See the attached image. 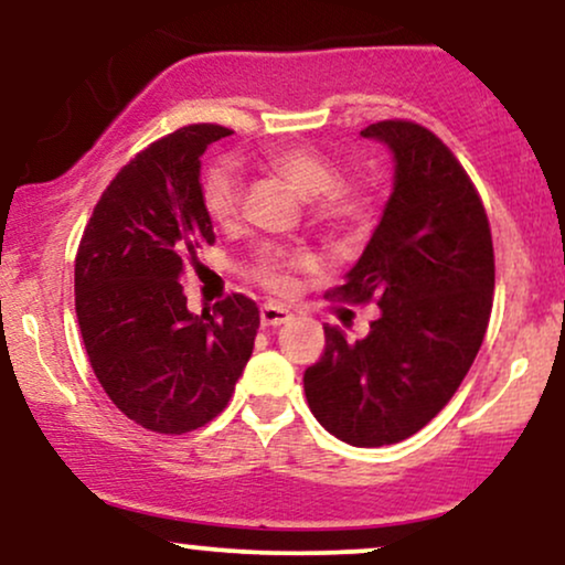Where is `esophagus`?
Instances as JSON below:
<instances>
[{"instance_id": "34e87169", "label": "esophagus", "mask_w": 565, "mask_h": 565, "mask_svg": "<svg viewBox=\"0 0 565 565\" xmlns=\"http://www.w3.org/2000/svg\"><path fill=\"white\" fill-rule=\"evenodd\" d=\"M291 319V313L284 305H276V302H265L260 308V321L263 327H281V323H287Z\"/></svg>"}]
</instances>
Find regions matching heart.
Segmentation results:
<instances>
[{
  "instance_id": "heart-1",
  "label": "heart",
  "mask_w": 565,
  "mask_h": 565,
  "mask_svg": "<svg viewBox=\"0 0 565 565\" xmlns=\"http://www.w3.org/2000/svg\"><path fill=\"white\" fill-rule=\"evenodd\" d=\"M270 170H276L284 180L297 188V193L310 199V215L327 225H350L359 223L369 212V196L364 188L340 183L334 161L323 157L321 151L308 146H281L268 151ZM242 174L233 164H215L206 170L201 180V204H204L206 217L220 228H228L238 220L242 212ZM308 265L302 257L284 260L281 255L270 252L263 257L257 278L274 291H287L291 287L289 268Z\"/></svg>"
}]
</instances>
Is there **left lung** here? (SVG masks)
Returning <instances> with one entry per match:
<instances>
[{"label": "left lung", "mask_w": 565, "mask_h": 565, "mask_svg": "<svg viewBox=\"0 0 565 565\" xmlns=\"http://www.w3.org/2000/svg\"><path fill=\"white\" fill-rule=\"evenodd\" d=\"M361 138L393 153V191L334 295L377 300L380 319L355 342L327 323L302 385L332 436L387 446L423 430L470 372L491 316L494 246L468 172L430 129L377 121Z\"/></svg>", "instance_id": "left-lung-1"}]
</instances>
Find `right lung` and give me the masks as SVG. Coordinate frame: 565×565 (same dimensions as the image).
I'll return each mask as SVG.
<instances>
[{"mask_svg": "<svg viewBox=\"0 0 565 565\" xmlns=\"http://www.w3.org/2000/svg\"><path fill=\"white\" fill-rule=\"evenodd\" d=\"M231 135L191 125L121 167L76 252V319L103 391L132 423L183 436L228 406L255 348L260 310L244 295L188 310L185 260L215 242L201 204V157Z\"/></svg>", "mask_w": 565, "mask_h": 565, "instance_id": "obj_1", "label": "right lung"}]
</instances>
